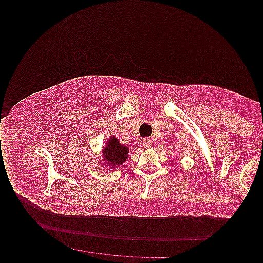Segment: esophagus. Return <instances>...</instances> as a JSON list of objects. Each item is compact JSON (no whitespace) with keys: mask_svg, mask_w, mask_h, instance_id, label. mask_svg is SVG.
Wrapping results in <instances>:
<instances>
[{"mask_svg":"<svg viewBox=\"0 0 263 263\" xmlns=\"http://www.w3.org/2000/svg\"><path fill=\"white\" fill-rule=\"evenodd\" d=\"M152 145V141H151L149 138H144L143 139V146L146 147V148H149Z\"/></svg>","mask_w":263,"mask_h":263,"instance_id":"1","label":"esophagus"}]
</instances>
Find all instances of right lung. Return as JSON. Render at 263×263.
Listing matches in <instances>:
<instances>
[{
  "mask_svg": "<svg viewBox=\"0 0 263 263\" xmlns=\"http://www.w3.org/2000/svg\"><path fill=\"white\" fill-rule=\"evenodd\" d=\"M128 153L127 147L120 145L116 138L111 137L103 150V157L107 163L106 164L115 167L116 165H122L128 158Z\"/></svg>",
  "mask_w": 263,
  "mask_h": 263,
  "instance_id": "right-lung-1",
  "label": "right lung"
}]
</instances>
